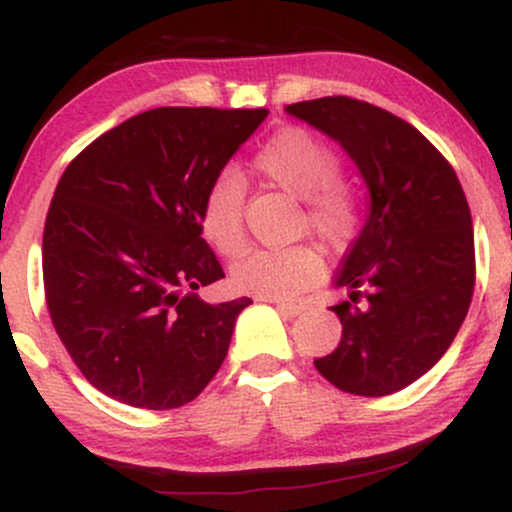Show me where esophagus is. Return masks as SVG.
<instances>
[{"label":"esophagus","mask_w":512,"mask_h":512,"mask_svg":"<svg viewBox=\"0 0 512 512\" xmlns=\"http://www.w3.org/2000/svg\"><path fill=\"white\" fill-rule=\"evenodd\" d=\"M264 301L274 303V308H276V310H279V313H284V315H289V317H293V315H298V313H303V308H305V305H303V303H289V301H276V298H264Z\"/></svg>","instance_id":"34e87169"}]
</instances>
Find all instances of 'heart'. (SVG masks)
I'll use <instances>...</instances> for the list:
<instances>
[{"label": "heart", "instance_id": "obj_1", "mask_svg": "<svg viewBox=\"0 0 512 512\" xmlns=\"http://www.w3.org/2000/svg\"><path fill=\"white\" fill-rule=\"evenodd\" d=\"M255 170L269 185L303 199L301 231L327 250H342L361 226V202L349 182L339 178V156L315 134L286 129L257 151ZM199 228L211 248L236 257L245 248V185L236 175H221L209 185L199 211ZM322 272L320 255L310 245L250 250L233 264L238 291L262 298H291Z\"/></svg>", "mask_w": 512, "mask_h": 512}]
</instances>
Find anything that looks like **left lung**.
I'll return each instance as SVG.
<instances>
[{
	"label": "left lung",
	"instance_id": "1",
	"mask_svg": "<svg viewBox=\"0 0 512 512\" xmlns=\"http://www.w3.org/2000/svg\"><path fill=\"white\" fill-rule=\"evenodd\" d=\"M286 113L337 139L370 192L337 274L349 291L332 308L342 342L315 368L349 395H392L436 366L467 317L477 279L467 197L436 146L378 105L327 96Z\"/></svg>",
	"mask_w": 512,
	"mask_h": 512
}]
</instances>
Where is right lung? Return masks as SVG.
Returning <instances> with one entry per match:
<instances>
[{
	"mask_svg": "<svg viewBox=\"0 0 512 512\" xmlns=\"http://www.w3.org/2000/svg\"><path fill=\"white\" fill-rule=\"evenodd\" d=\"M267 113L146 110L62 173L43 233L45 301L64 349L103 395L175 409L221 368L252 301L211 305L195 293L223 279L199 211Z\"/></svg>",
	"mask_w": 512,
	"mask_h": 512,
	"instance_id": "obj_1",
	"label": "right lung"
}]
</instances>
